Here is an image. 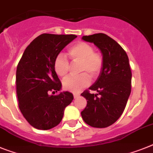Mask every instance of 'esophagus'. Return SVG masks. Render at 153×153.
<instances>
[{
	"mask_svg": "<svg viewBox=\"0 0 153 153\" xmlns=\"http://www.w3.org/2000/svg\"><path fill=\"white\" fill-rule=\"evenodd\" d=\"M80 96L79 93H74V98H77V97H79Z\"/></svg>",
	"mask_w": 153,
	"mask_h": 153,
	"instance_id": "obj_1",
	"label": "esophagus"
}]
</instances>
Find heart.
I'll use <instances>...</instances> for the list:
<instances>
[{
	"label": "heart",
	"mask_w": 153,
	"mask_h": 153,
	"mask_svg": "<svg viewBox=\"0 0 153 153\" xmlns=\"http://www.w3.org/2000/svg\"><path fill=\"white\" fill-rule=\"evenodd\" d=\"M68 55L71 62L80 63L79 75H70L63 80V87L71 92H79L88 86L90 78L96 79L100 74L103 68L104 60L100 53L94 51L93 46L86 42H78L68 50ZM55 72L59 76H65L70 69L68 59L64 55H58L53 63Z\"/></svg>",
	"instance_id": "1"
}]
</instances>
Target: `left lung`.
Here are the masks:
<instances>
[{
  "label": "left lung",
  "instance_id": "obj_1",
  "mask_svg": "<svg viewBox=\"0 0 153 153\" xmlns=\"http://www.w3.org/2000/svg\"><path fill=\"white\" fill-rule=\"evenodd\" d=\"M102 53L103 68L96 82L85 90L86 107L81 112L82 119L93 128H106L115 123L124 112L131 91V71L126 52L116 41L104 33L83 36Z\"/></svg>",
  "mask_w": 153,
  "mask_h": 153
}]
</instances>
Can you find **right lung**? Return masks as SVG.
<instances>
[{
    "mask_svg": "<svg viewBox=\"0 0 153 153\" xmlns=\"http://www.w3.org/2000/svg\"><path fill=\"white\" fill-rule=\"evenodd\" d=\"M75 35L44 33L26 47L16 71V93L23 117L33 128L48 130L60 124L64 110L73 100L69 92L55 93L61 82L53 63Z\"/></svg>",
    "mask_w": 153,
    "mask_h": 153,
    "instance_id": "obj_1",
    "label": "right lung"
}]
</instances>
